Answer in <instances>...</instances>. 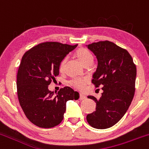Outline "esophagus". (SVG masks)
Returning a JSON list of instances; mask_svg holds the SVG:
<instances>
[{
  "label": "esophagus",
  "mask_w": 149,
  "mask_h": 149,
  "mask_svg": "<svg viewBox=\"0 0 149 149\" xmlns=\"http://www.w3.org/2000/svg\"><path fill=\"white\" fill-rule=\"evenodd\" d=\"M86 99V95H85L84 94L80 93L79 94V100H85Z\"/></svg>",
  "instance_id": "obj_1"
}]
</instances>
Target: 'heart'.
I'll list each match as a JSON object with an SVG mask.
<instances>
[{"mask_svg":"<svg viewBox=\"0 0 149 149\" xmlns=\"http://www.w3.org/2000/svg\"><path fill=\"white\" fill-rule=\"evenodd\" d=\"M76 56L82 64H84L88 61H93V56L91 54V53L87 49H85V48H80V49L78 50L76 52ZM66 62H67V58H64L60 63L59 70L61 72L64 71ZM88 82V79L86 77H77L71 81V84L74 88L81 90L83 89L84 86Z\"/></svg>","mask_w":149,"mask_h":149,"instance_id":"heart-1","label":"heart"}]
</instances>
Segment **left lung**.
<instances>
[{"label":"left lung","instance_id":"1","mask_svg":"<svg viewBox=\"0 0 149 149\" xmlns=\"http://www.w3.org/2000/svg\"><path fill=\"white\" fill-rule=\"evenodd\" d=\"M96 56L98 66L92 83L102 87L95 111L86 117L88 124L96 129H107L117 124L127 111L135 93L136 67L127 51L110 41L86 45Z\"/></svg>","mask_w":149,"mask_h":149}]
</instances>
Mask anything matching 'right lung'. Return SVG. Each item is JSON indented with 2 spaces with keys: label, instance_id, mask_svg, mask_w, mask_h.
<instances>
[{
  "label": "right lung",
  "instance_id": "obj_1",
  "mask_svg": "<svg viewBox=\"0 0 149 149\" xmlns=\"http://www.w3.org/2000/svg\"><path fill=\"white\" fill-rule=\"evenodd\" d=\"M77 45L57 42L40 43L26 51L17 73V95L26 118L36 126L51 128L61 123L70 100H77L79 93L70 87L58 93L48 85L59 74V64Z\"/></svg>",
  "mask_w": 149,
  "mask_h": 149
}]
</instances>
